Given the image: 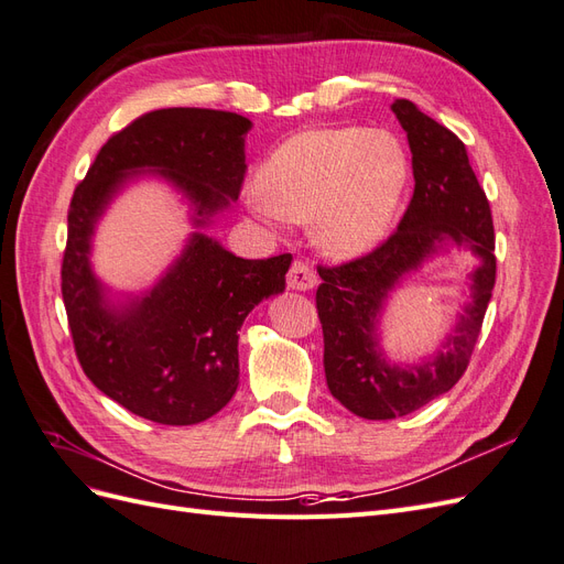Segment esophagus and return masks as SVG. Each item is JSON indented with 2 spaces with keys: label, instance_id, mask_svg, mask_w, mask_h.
<instances>
[{
  "label": "esophagus",
  "instance_id": "34e87169",
  "mask_svg": "<svg viewBox=\"0 0 564 564\" xmlns=\"http://www.w3.org/2000/svg\"><path fill=\"white\" fill-rule=\"evenodd\" d=\"M286 286L294 289V292H311V289L317 286V275L308 263L294 261L292 270H289L286 275Z\"/></svg>",
  "mask_w": 564,
  "mask_h": 564
}]
</instances>
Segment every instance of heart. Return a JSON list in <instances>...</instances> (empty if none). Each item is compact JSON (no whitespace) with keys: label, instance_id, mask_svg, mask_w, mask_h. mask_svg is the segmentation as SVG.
Masks as SVG:
<instances>
[{"label":"heart","instance_id":"1","mask_svg":"<svg viewBox=\"0 0 564 564\" xmlns=\"http://www.w3.org/2000/svg\"><path fill=\"white\" fill-rule=\"evenodd\" d=\"M409 183V158L383 129H305L270 152L247 193L263 220L308 224L311 240L336 261L377 249Z\"/></svg>","mask_w":564,"mask_h":564}]
</instances>
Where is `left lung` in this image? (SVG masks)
I'll return each instance as SVG.
<instances>
[{"label":"left lung","mask_w":564,"mask_h":564,"mask_svg":"<svg viewBox=\"0 0 564 564\" xmlns=\"http://www.w3.org/2000/svg\"><path fill=\"white\" fill-rule=\"evenodd\" d=\"M412 150L414 197L398 232L369 256L317 268V315L324 334V377L332 395L355 416H406L445 395L468 367L497 280L494 226L485 191L456 135L412 100L390 106ZM452 248L470 250L476 265L469 301L441 348L421 364H392L380 344L389 294L409 275Z\"/></svg>","instance_id":"left-lung-1"}]
</instances>
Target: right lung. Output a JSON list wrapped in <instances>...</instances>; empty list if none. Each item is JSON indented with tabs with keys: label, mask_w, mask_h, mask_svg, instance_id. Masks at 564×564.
I'll list each match as a JSON object with an SVG mask.
<instances>
[{
	"label": "right lung",
	"mask_w": 564,
	"mask_h": 564,
	"mask_svg": "<svg viewBox=\"0 0 564 564\" xmlns=\"http://www.w3.org/2000/svg\"><path fill=\"white\" fill-rule=\"evenodd\" d=\"M242 115L202 108L148 112L100 148L67 212L63 303L89 381L131 414L195 425L240 386L237 332L263 299L284 292L292 256L240 259L207 235L245 178ZM158 177L188 204L194 232L143 293H115L93 270V235L115 196Z\"/></svg>",
	"instance_id": "obj_1"
}]
</instances>
